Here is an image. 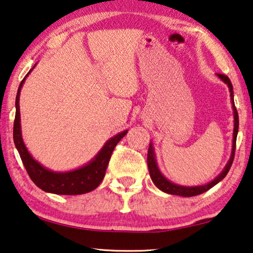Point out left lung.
I'll use <instances>...</instances> for the list:
<instances>
[{
  "label": "left lung",
  "mask_w": 253,
  "mask_h": 253,
  "mask_svg": "<svg viewBox=\"0 0 253 253\" xmlns=\"http://www.w3.org/2000/svg\"><path fill=\"white\" fill-rule=\"evenodd\" d=\"M217 76L221 80L224 84L228 85V88L230 90V97H231V104H232V109H233V117H235V127H233V139H232V150H231V156L230 159H229L228 164L226 165L221 173L219 174L218 177H215L212 181H210L207 185L203 186H195V187H185V186H179L169 181L168 179L164 176V174L160 172L159 168L157 166V162H156V156H155V150L153 144H149L148 148V154H147V165H148V170L150 178L153 182L158 188L166 194L170 195H176V196H181V197H194L198 196L200 194H204L207 190H209L210 188L217 185L219 181H221L222 179L227 176L228 171L230 170V167L233 162V158H235V151H236V141H237V135H238V129H239V116L237 108L235 106V100H233V87L229 77L223 75V74H217Z\"/></svg>",
  "instance_id": "1"
}]
</instances>
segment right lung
<instances>
[{
    "mask_svg": "<svg viewBox=\"0 0 253 253\" xmlns=\"http://www.w3.org/2000/svg\"><path fill=\"white\" fill-rule=\"evenodd\" d=\"M35 65L33 66V68ZM32 68V70H33ZM27 73L24 79L21 82L20 87L17 89L16 99H15V119L14 127H13V139L16 149L20 154L22 163L24 165L27 173L36 186L41 189L56 195H82L96 189L99 183L103 181L105 172L108 166L109 159L113 154V150L128 130H124L119 134L115 135L111 139L106 141L99 153L95 156L93 160L88 164L75 170L66 172H55L49 169L43 167L40 163L32 157L29 150L24 145L22 138L21 131V116H20V93L25 79L29 76Z\"/></svg>",
    "mask_w": 253,
    "mask_h": 253,
    "instance_id": "1",
    "label": "right lung"
}]
</instances>
